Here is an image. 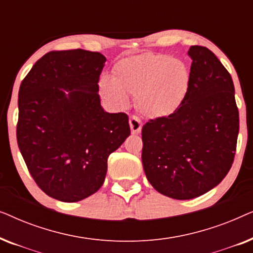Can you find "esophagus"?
Instances as JSON below:
<instances>
[{
    "label": "esophagus",
    "mask_w": 253,
    "mask_h": 253,
    "mask_svg": "<svg viewBox=\"0 0 253 253\" xmlns=\"http://www.w3.org/2000/svg\"><path fill=\"white\" fill-rule=\"evenodd\" d=\"M129 124H130L131 132H132L133 134H138L141 131V126H143V124H141V121L139 117H137L134 115L130 116Z\"/></svg>",
    "instance_id": "obj_1"
}]
</instances>
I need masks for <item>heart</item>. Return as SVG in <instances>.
I'll list each match as a JSON object with an SVG mask.
<instances>
[{
  "label": "heart",
  "instance_id": "heart-1",
  "mask_svg": "<svg viewBox=\"0 0 253 253\" xmlns=\"http://www.w3.org/2000/svg\"><path fill=\"white\" fill-rule=\"evenodd\" d=\"M191 74L184 62L169 55L145 53L120 61L115 76L100 79V91L115 107L127 106L136 94L138 109L148 117L174 114L189 93Z\"/></svg>",
  "mask_w": 253,
  "mask_h": 253
}]
</instances>
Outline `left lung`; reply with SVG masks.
<instances>
[{
  "label": "left lung",
  "instance_id": "1",
  "mask_svg": "<svg viewBox=\"0 0 253 253\" xmlns=\"http://www.w3.org/2000/svg\"><path fill=\"white\" fill-rule=\"evenodd\" d=\"M191 83L174 114L143 126L144 171L152 186L178 200L219 184L231 168L240 117L233 79L213 51L191 46Z\"/></svg>",
  "mask_w": 253,
  "mask_h": 253
}]
</instances>
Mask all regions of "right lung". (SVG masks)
I'll return each mask as SVG.
<instances>
[{"mask_svg":"<svg viewBox=\"0 0 253 253\" xmlns=\"http://www.w3.org/2000/svg\"><path fill=\"white\" fill-rule=\"evenodd\" d=\"M105 62L98 51H49L20 84V153L38 186L61 202H79L98 191L109 154L130 136L126 114L107 113L100 103Z\"/></svg>","mask_w":253,"mask_h":253,"instance_id":"1","label":"right lung"}]
</instances>
